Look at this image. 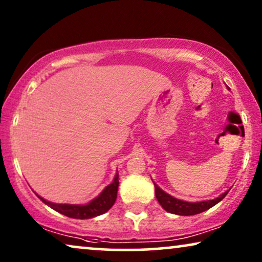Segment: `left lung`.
I'll return each mask as SVG.
<instances>
[{
  "instance_id": "left-lung-1",
  "label": "left lung",
  "mask_w": 262,
  "mask_h": 262,
  "mask_svg": "<svg viewBox=\"0 0 262 262\" xmlns=\"http://www.w3.org/2000/svg\"><path fill=\"white\" fill-rule=\"evenodd\" d=\"M154 185H155V194L157 200H159L160 205L162 206L167 212L179 214V216H192V214H198L200 212H204V211L211 209V207L220 203L229 192L227 191L222 193L220 196L211 200H204V202L198 203H189L185 202V200L174 198V196H171L170 194L164 192L162 188H160L156 184Z\"/></svg>"
}]
</instances>
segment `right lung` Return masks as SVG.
Segmentation results:
<instances>
[{"label":"right lung","instance_id":"right-lung-1","mask_svg":"<svg viewBox=\"0 0 262 262\" xmlns=\"http://www.w3.org/2000/svg\"><path fill=\"white\" fill-rule=\"evenodd\" d=\"M118 174L114 177V180L112 184L106 186V188L85 205H73V204H56L45 200L41 196L39 199L46 205L51 207L57 212L64 214V216L70 218H76V220H89V218L100 216V214L105 213L108 211L113 204L116 203L117 193H118V186H119V180H118Z\"/></svg>","mask_w":262,"mask_h":262}]
</instances>
